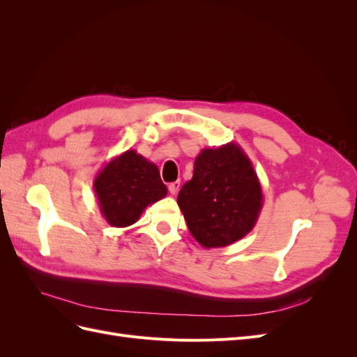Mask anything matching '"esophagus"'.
I'll list each match as a JSON object with an SVG mask.
<instances>
[{"label": "esophagus", "mask_w": 357, "mask_h": 357, "mask_svg": "<svg viewBox=\"0 0 357 357\" xmlns=\"http://www.w3.org/2000/svg\"><path fill=\"white\" fill-rule=\"evenodd\" d=\"M178 189H180V181H172V183H169V185H168V190H169L171 195H176V193L178 192Z\"/></svg>", "instance_id": "34e87169"}]
</instances>
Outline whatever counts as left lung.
I'll list each match as a JSON object with an SVG mask.
<instances>
[{
	"label": "left lung",
	"instance_id": "8db88e82",
	"mask_svg": "<svg viewBox=\"0 0 357 357\" xmlns=\"http://www.w3.org/2000/svg\"><path fill=\"white\" fill-rule=\"evenodd\" d=\"M177 204L193 238L205 248H218L244 238L255 228L264 195L252 160L231 142L201 150Z\"/></svg>",
	"mask_w": 357,
	"mask_h": 357
}]
</instances>
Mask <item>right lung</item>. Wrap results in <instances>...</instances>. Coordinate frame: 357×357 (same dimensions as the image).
<instances>
[{"label":"right lung","mask_w":357,"mask_h":357,"mask_svg":"<svg viewBox=\"0 0 357 357\" xmlns=\"http://www.w3.org/2000/svg\"><path fill=\"white\" fill-rule=\"evenodd\" d=\"M93 190L107 223L114 228L134 225L150 204L167 197L153 162L126 150L107 162L93 180Z\"/></svg>","instance_id":"right-lung-1"}]
</instances>
